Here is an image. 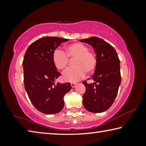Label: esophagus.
<instances>
[{
	"label": "esophagus",
	"mask_w": 146,
	"mask_h": 146,
	"mask_svg": "<svg viewBox=\"0 0 146 146\" xmlns=\"http://www.w3.org/2000/svg\"><path fill=\"white\" fill-rule=\"evenodd\" d=\"M76 84L75 83V82L71 83V87H72V88H75V86H76Z\"/></svg>",
	"instance_id": "obj_1"
}]
</instances>
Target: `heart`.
Here are the masks:
<instances>
[{
	"mask_svg": "<svg viewBox=\"0 0 146 146\" xmlns=\"http://www.w3.org/2000/svg\"><path fill=\"white\" fill-rule=\"evenodd\" d=\"M64 53L60 49H55L52 55V61L55 67L63 70L68 67L69 58H75V67L68 69L62 74V78L66 82H76L86 75V71L93 73L97 65V58L95 54L89 51L88 47L80 42L69 44L65 48Z\"/></svg>",
	"mask_w": 146,
	"mask_h": 146,
	"instance_id": "heart-1",
	"label": "heart"
}]
</instances>
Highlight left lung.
Wrapping results in <instances>:
<instances>
[{
    "instance_id": "1",
    "label": "left lung",
    "mask_w": 146,
    "mask_h": 146,
    "mask_svg": "<svg viewBox=\"0 0 146 146\" xmlns=\"http://www.w3.org/2000/svg\"><path fill=\"white\" fill-rule=\"evenodd\" d=\"M80 42L91 46L97 58V67L91 78L95 82H82L86 87L84 107L91 113H102L111 106L117 97L121 83L120 60L115 48L102 38L91 36Z\"/></svg>"
}]
</instances>
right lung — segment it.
<instances>
[{
  "label": "right lung",
  "mask_w": 146,
  "mask_h": 146,
  "mask_svg": "<svg viewBox=\"0 0 146 146\" xmlns=\"http://www.w3.org/2000/svg\"><path fill=\"white\" fill-rule=\"evenodd\" d=\"M68 40L55 36L39 38L28 47L24 56V88L34 107L44 114L62 110L64 95L71 89L70 82H55L61 75L52 61L53 51Z\"/></svg>",
  "instance_id": "1"
}]
</instances>
